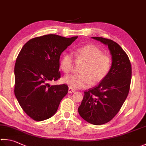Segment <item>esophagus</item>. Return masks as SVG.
Here are the masks:
<instances>
[{
	"label": "esophagus",
	"instance_id": "obj_1",
	"mask_svg": "<svg viewBox=\"0 0 146 146\" xmlns=\"http://www.w3.org/2000/svg\"><path fill=\"white\" fill-rule=\"evenodd\" d=\"M74 92H75V90L72 89V88H70V87L68 88V93H74Z\"/></svg>",
	"mask_w": 146,
	"mask_h": 146
}]
</instances>
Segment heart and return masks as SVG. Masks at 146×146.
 <instances>
[{"instance_id": "b5f03b06", "label": "heart", "mask_w": 146, "mask_h": 146, "mask_svg": "<svg viewBox=\"0 0 146 146\" xmlns=\"http://www.w3.org/2000/svg\"><path fill=\"white\" fill-rule=\"evenodd\" d=\"M77 62L82 63L79 74L65 76L63 81L72 89L86 88L92 82L96 84L102 81L109 72L111 67V58L102 54L94 45H86L75 52ZM74 64L72 54L67 53L60 61V68L65 73L70 72Z\"/></svg>"}]
</instances>
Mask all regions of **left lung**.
I'll return each mask as SVG.
<instances>
[{
    "label": "left lung",
    "mask_w": 146,
    "mask_h": 146,
    "mask_svg": "<svg viewBox=\"0 0 146 146\" xmlns=\"http://www.w3.org/2000/svg\"><path fill=\"white\" fill-rule=\"evenodd\" d=\"M92 38L108 46L112 65L98 86L85 91L78 112L88 123L100 125L110 121L125 102L130 90L131 67L128 55L116 42L100 37Z\"/></svg>",
    "instance_id": "obj_1"
}]
</instances>
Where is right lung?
I'll return each mask as SVG.
<instances>
[{
	"instance_id": "add662e5",
	"label": "right lung",
	"mask_w": 146,
	"mask_h": 146,
	"mask_svg": "<svg viewBox=\"0 0 146 146\" xmlns=\"http://www.w3.org/2000/svg\"><path fill=\"white\" fill-rule=\"evenodd\" d=\"M77 38L45 35L29 40L21 48L15 66V95L34 120L53 116L67 94V84L51 86L49 82L60 78V55Z\"/></svg>"
}]
</instances>
